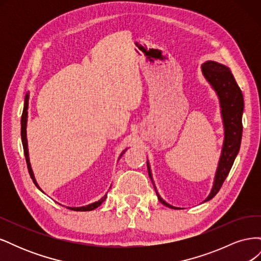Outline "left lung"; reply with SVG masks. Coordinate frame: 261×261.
Listing matches in <instances>:
<instances>
[{
	"mask_svg": "<svg viewBox=\"0 0 261 261\" xmlns=\"http://www.w3.org/2000/svg\"><path fill=\"white\" fill-rule=\"evenodd\" d=\"M201 69L203 76L206 77V80L218 93L221 109H222L221 113H222L224 124V143L222 153H221L212 191L208 196V198L204 200L208 201L212 199L220 191L221 186H222L227 174L231 171L236 155H238L240 151L243 133L242 115L244 110V99L243 93L239 85L236 84L230 68L220 64V63L208 61L203 63ZM147 165L149 177L152 180L149 164L147 163ZM156 195L160 202L163 203L164 206L172 209H178L165 202L158 193Z\"/></svg>",
	"mask_w": 261,
	"mask_h": 261,
	"instance_id": "left-lung-1",
	"label": "left lung"
}]
</instances>
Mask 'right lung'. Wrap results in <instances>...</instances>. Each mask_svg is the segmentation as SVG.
Returning <instances> with one entry per match:
<instances>
[{
	"instance_id": "1",
	"label": "right lung",
	"mask_w": 261,
	"mask_h": 261,
	"mask_svg": "<svg viewBox=\"0 0 261 261\" xmlns=\"http://www.w3.org/2000/svg\"><path fill=\"white\" fill-rule=\"evenodd\" d=\"M28 99H29V96L28 93L26 94L25 97V105H23V111H22V114H21V141H22V147H23V153H25V158H26V162H27V168H28V171H29V174H30V177L33 178L34 183L36 184V186L39 188L37 181L35 179V176H34V173H33V170H31V167H30V162H29V155H28V147H27V134H26V127H27V116H28ZM40 189V188H39ZM107 198V195H105L102 198L99 200V201H96L93 202L91 204H88V206L86 207H80V208H68L70 210H75V211H91L93 209L98 208L100 204L103 202Z\"/></svg>"
}]
</instances>
